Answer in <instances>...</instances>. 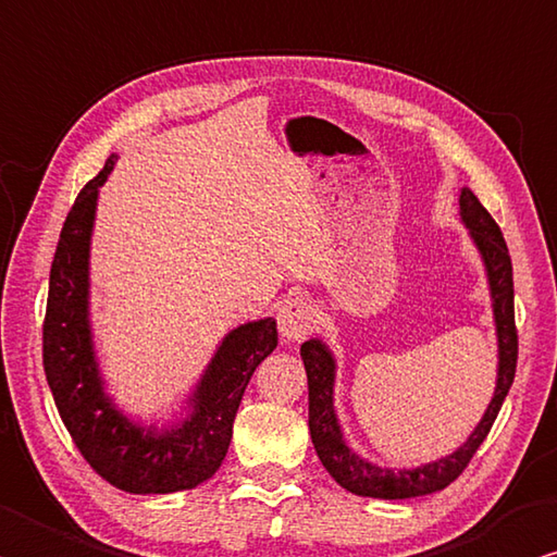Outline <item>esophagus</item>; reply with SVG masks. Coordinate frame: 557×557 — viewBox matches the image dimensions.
Returning a JSON list of instances; mask_svg holds the SVG:
<instances>
[{"label": "esophagus", "mask_w": 557, "mask_h": 557, "mask_svg": "<svg viewBox=\"0 0 557 557\" xmlns=\"http://www.w3.org/2000/svg\"><path fill=\"white\" fill-rule=\"evenodd\" d=\"M317 326V309L307 297H287L277 309V329L285 341H305Z\"/></svg>", "instance_id": "esophagus-1"}]
</instances>
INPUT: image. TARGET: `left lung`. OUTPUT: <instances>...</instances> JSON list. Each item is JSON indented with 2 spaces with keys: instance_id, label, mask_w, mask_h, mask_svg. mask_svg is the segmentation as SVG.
Segmentation results:
<instances>
[{
  "instance_id": "8db88e82",
  "label": "left lung",
  "mask_w": 557,
  "mask_h": 557,
  "mask_svg": "<svg viewBox=\"0 0 557 557\" xmlns=\"http://www.w3.org/2000/svg\"><path fill=\"white\" fill-rule=\"evenodd\" d=\"M460 219L468 226L470 236L478 246L484 270L490 280V295L494 309V323H497V343H499V370L497 387L484 411L478 429L470 433V438L462 446L441 458L436 462L421 465L413 470H389L377 468L360 455L352 453L338 426L336 411H333V380H336V360H333L329 346L319 338L301 343V360H305L307 380H309V431L311 443L317 448L319 460L329 474L343 490H348L358 497L375 499H409L423 497V494L446 490L458 474L468 468L472 455L478 453L482 441L487 438L494 419L507 399L509 387L517 375L519 358V336L517 323H513V275L507 240H504L497 221L490 216V211L480 205V199L468 187L460 191Z\"/></svg>"
}]
</instances>
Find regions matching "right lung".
<instances>
[{
	"instance_id": "add662e5",
	"label": "right lung",
	"mask_w": 557,
	"mask_h": 557,
	"mask_svg": "<svg viewBox=\"0 0 557 557\" xmlns=\"http://www.w3.org/2000/svg\"><path fill=\"white\" fill-rule=\"evenodd\" d=\"M116 156L79 189L50 265L44 370L65 429L92 470L131 494H170L209 480L226 458L252 372L277 348L275 319L248 321L221 341L189 397V413L156 429L124 417L104 392L89 329V238L99 187Z\"/></svg>"
}]
</instances>
